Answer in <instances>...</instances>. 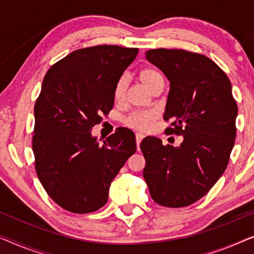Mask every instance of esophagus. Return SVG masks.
Listing matches in <instances>:
<instances>
[{"label": "esophagus", "instance_id": "esophagus-1", "mask_svg": "<svg viewBox=\"0 0 254 254\" xmlns=\"http://www.w3.org/2000/svg\"><path fill=\"white\" fill-rule=\"evenodd\" d=\"M144 137L145 135L142 134V133H135V142H137V147H138V149H139V146H140V142H141V140L142 139H144Z\"/></svg>", "mask_w": 254, "mask_h": 254}]
</instances>
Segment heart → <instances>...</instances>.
<instances>
[{
    "instance_id": "heart-1",
    "label": "heart",
    "mask_w": 254,
    "mask_h": 254,
    "mask_svg": "<svg viewBox=\"0 0 254 254\" xmlns=\"http://www.w3.org/2000/svg\"><path fill=\"white\" fill-rule=\"evenodd\" d=\"M139 78H140L141 83L145 85L146 87L151 91V88L154 86L156 83L162 81L163 78L161 73L158 72L153 67H144L139 72ZM127 87V80L126 78L122 77L117 80L115 85V90H114V96L116 100H121L123 98L124 92H126ZM156 119V113L154 110H135L128 114V115L124 119V124L128 127L134 128V130H147V128L152 126Z\"/></svg>"
}]
</instances>
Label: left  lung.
Wrapping results in <instances>:
<instances>
[{
	"label": "left lung",
	"instance_id": "obj_1",
	"mask_svg": "<svg viewBox=\"0 0 254 254\" xmlns=\"http://www.w3.org/2000/svg\"><path fill=\"white\" fill-rule=\"evenodd\" d=\"M146 59L170 81L164 121L168 133L183 135L178 147L147 137L140 149L142 171L156 203L185 207L202 198L229 162L236 138V103L231 83L208 57L183 49H151Z\"/></svg>",
	"mask_w": 254,
	"mask_h": 254
}]
</instances>
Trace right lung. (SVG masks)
<instances>
[{
  "instance_id": "right-lung-1",
  "label": "right lung",
  "mask_w": 254,
  "mask_h": 254,
  "mask_svg": "<svg viewBox=\"0 0 254 254\" xmlns=\"http://www.w3.org/2000/svg\"><path fill=\"white\" fill-rule=\"evenodd\" d=\"M137 54L138 48L110 45L78 49L42 81L34 106L35 170L49 197L71 213L105 206L113 180L137 149L127 127L102 144L92 135L102 114L113 109L115 85Z\"/></svg>"
}]
</instances>
